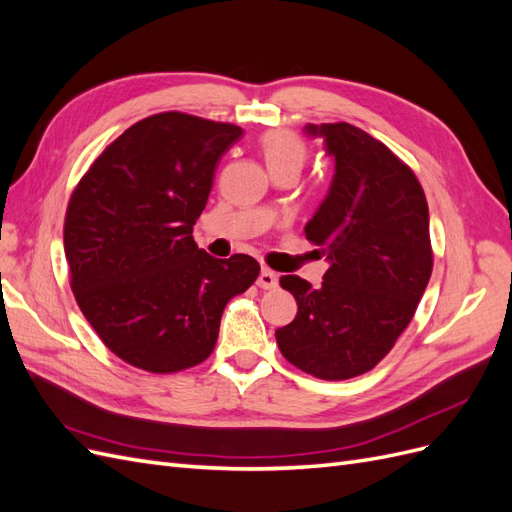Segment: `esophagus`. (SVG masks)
Segmentation results:
<instances>
[{"label": "esophagus", "mask_w": 512, "mask_h": 512, "mask_svg": "<svg viewBox=\"0 0 512 512\" xmlns=\"http://www.w3.org/2000/svg\"><path fill=\"white\" fill-rule=\"evenodd\" d=\"M262 290H271L277 286V273L271 269H262L258 275V282H256Z\"/></svg>", "instance_id": "esophagus-1"}]
</instances>
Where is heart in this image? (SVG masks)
I'll use <instances>...</instances> for the list:
<instances>
[{
    "label": "heart",
    "mask_w": 512,
    "mask_h": 512,
    "mask_svg": "<svg viewBox=\"0 0 512 512\" xmlns=\"http://www.w3.org/2000/svg\"><path fill=\"white\" fill-rule=\"evenodd\" d=\"M260 151L271 173L280 168H301L307 158V145L292 130H269L260 136Z\"/></svg>",
    "instance_id": "1"
}]
</instances>
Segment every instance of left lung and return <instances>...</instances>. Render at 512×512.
<instances>
[{
	"mask_svg": "<svg viewBox=\"0 0 512 512\" xmlns=\"http://www.w3.org/2000/svg\"><path fill=\"white\" fill-rule=\"evenodd\" d=\"M335 156V177L305 237L331 267L314 288L282 275L299 312L275 331L284 359L320 380L374 369L406 331L433 269L429 209L414 170L352 123L307 126Z\"/></svg>",
	"mask_w": 512,
	"mask_h": 512,
	"instance_id": "8db88e82",
	"label": "left lung"
}]
</instances>
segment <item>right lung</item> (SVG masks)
Listing matches in <instances>:
<instances>
[{
	"label": "right lung",
	"instance_id": "obj_1",
	"mask_svg": "<svg viewBox=\"0 0 512 512\" xmlns=\"http://www.w3.org/2000/svg\"><path fill=\"white\" fill-rule=\"evenodd\" d=\"M241 134L179 111L151 115L76 183L64 222L70 288L104 346L132 367L175 374L203 363L226 303L256 282L252 256L213 258L192 237Z\"/></svg>",
	"mask_w": 512,
	"mask_h": 512
}]
</instances>
